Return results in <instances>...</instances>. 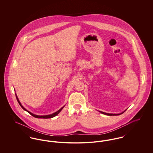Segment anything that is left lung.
Segmentation results:
<instances>
[{
	"label": "left lung",
	"mask_w": 153,
	"mask_h": 153,
	"mask_svg": "<svg viewBox=\"0 0 153 153\" xmlns=\"http://www.w3.org/2000/svg\"><path fill=\"white\" fill-rule=\"evenodd\" d=\"M127 109H126L123 112H121V113H120V114H108V113H106V112H102V111H99V112H100V113H102V114H104V115H108V116H115V115H121V114H122L123 113H124L126 111Z\"/></svg>",
	"instance_id": "1"
}]
</instances>
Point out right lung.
Masks as SVG:
<instances>
[{
    "mask_svg": "<svg viewBox=\"0 0 153 153\" xmlns=\"http://www.w3.org/2000/svg\"><path fill=\"white\" fill-rule=\"evenodd\" d=\"M15 96H16V99H17V101L18 102V103H19V104L21 105V107H22L23 109H24L25 111H27L28 113H29L31 115H32L33 117H36V118H42V119H48V118H52V117H56V115H57L61 111V110L63 109V108L65 107V105L64 106H63L61 108H60V109L58 110L57 112H54V113H53V114H50V115H35V114H33V113H31V112H30L29 111H28V110H27V109H26L23 105H22V104L21 103V102L19 100V99H18V96H17V95L16 94H15Z\"/></svg>",
    "mask_w": 153,
    "mask_h": 153,
    "instance_id": "right-lung-1",
    "label": "right lung"
}]
</instances>
